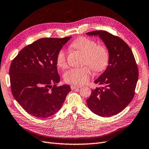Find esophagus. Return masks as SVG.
<instances>
[{
  "label": "esophagus",
  "instance_id": "1",
  "mask_svg": "<svg viewBox=\"0 0 149 149\" xmlns=\"http://www.w3.org/2000/svg\"><path fill=\"white\" fill-rule=\"evenodd\" d=\"M80 87V86H73V85H72V86H70V88H71V89L72 90H76V89H78V88H79Z\"/></svg>",
  "mask_w": 149,
  "mask_h": 149
}]
</instances>
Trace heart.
Segmentation results:
<instances>
[{
  "label": "heart",
  "instance_id": "b5f03b06",
  "mask_svg": "<svg viewBox=\"0 0 149 149\" xmlns=\"http://www.w3.org/2000/svg\"><path fill=\"white\" fill-rule=\"evenodd\" d=\"M72 47L84 54L83 64L80 68H72L65 72L63 78L66 83L82 85L86 83L91 76V69L95 72L104 71L107 68L110 58L108 49L105 45H98L90 38L82 37L72 42ZM57 65L63 69L67 67L66 52L61 50L56 57Z\"/></svg>",
  "mask_w": 149,
  "mask_h": 149
}]
</instances>
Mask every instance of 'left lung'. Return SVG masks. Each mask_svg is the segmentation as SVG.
<instances>
[{
    "mask_svg": "<svg viewBox=\"0 0 149 149\" xmlns=\"http://www.w3.org/2000/svg\"><path fill=\"white\" fill-rule=\"evenodd\" d=\"M97 36L109 50L107 69L94 82L102 86L92 91L86 100L92 112L101 117L120 113L134 98L139 70L132 51L120 37L107 31H95L86 33Z\"/></svg>",
    "mask_w": 149,
    "mask_h": 149,
    "instance_id": "left-lung-1",
    "label": "left lung"
}]
</instances>
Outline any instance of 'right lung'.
I'll return each instance as SVG.
<instances>
[{
  "instance_id": "1",
  "label": "right lung",
  "mask_w": 149,
  "mask_h": 149,
  "mask_svg": "<svg viewBox=\"0 0 149 149\" xmlns=\"http://www.w3.org/2000/svg\"><path fill=\"white\" fill-rule=\"evenodd\" d=\"M71 37L42 38L21 50L10 67V81L14 99L25 111L37 118L58 112L71 89L60 82L57 55Z\"/></svg>"
}]
</instances>
